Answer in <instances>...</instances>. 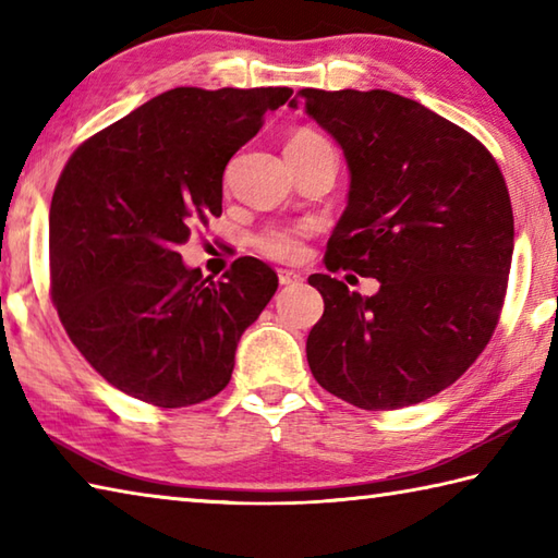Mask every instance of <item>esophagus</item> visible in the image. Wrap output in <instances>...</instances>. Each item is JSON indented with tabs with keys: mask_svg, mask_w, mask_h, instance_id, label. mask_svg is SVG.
I'll return each mask as SVG.
<instances>
[{
	"mask_svg": "<svg viewBox=\"0 0 558 558\" xmlns=\"http://www.w3.org/2000/svg\"><path fill=\"white\" fill-rule=\"evenodd\" d=\"M278 280H280V286H298V282L302 280V276H300L298 270L280 268V270H278Z\"/></svg>",
	"mask_w": 558,
	"mask_h": 558,
	"instance_id": "esophagus-1",
	"label": "esophagus"
}]
</instances>
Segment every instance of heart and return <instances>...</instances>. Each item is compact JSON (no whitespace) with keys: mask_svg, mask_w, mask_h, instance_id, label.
Wrapping results in <instances>:
<instances>
[{"mask_svg":"<svg viewBox=\"0 0 558 558\" xmlns=\"http://www.w3.org/2000/svg\"><path fill=\"white\" fill-rule=\"evenodd\" d=\"M324 137L314 133L310 128L294 130L288 140L286 149H304L312 147ZM314 232L312 222H292V225H268L251 236V244L258 251L260 256L282 260V264H290V260H300L304 256V248H307V239Z\"/></svg>","mask_w":558,"mask_h":558,"instance_id":"obj_1","label":"heart"}]
</instances>
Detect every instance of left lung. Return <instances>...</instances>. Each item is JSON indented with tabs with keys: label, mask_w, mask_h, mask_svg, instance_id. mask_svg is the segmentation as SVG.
Instances as JSON below:
<instances>
[{
	"label": "left lung",
	"mask_w": 558,
	"mask_h": 558,
	"mask_svg": "<svg viewBox=\"0 0 558 558\" xmlns=\"http://www.w3.org/2000/svg\"><path fill=\"white\" fill-rule=\"evenodd\" d=\"M298 101L351 169L324 264L379 280L363 298L310 276L324 298L312 375L365 411L430 399L482 355L504 310L515 236L504 173L474 135L399 94L302 89Z\"/></svg>",
	"instance_id": "obj_1"
}]
</instances>
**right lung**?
<instances>
[{
    "mask_svg": "<svg viewBox=\"0 0 558 558\" xmlns=\"http://www.w3.org/2000/svg\"><path fill=\"white\" fill-rule=\"evenodd\" d=\"M288 86H179L92 135L50 203V294L70 341L108 385L181 409L229 385L242 333L278 290L236 258L225 280L185 268L179 244L222 215V173Z\"/></svg>",
    "mask_w": 558,
    "mask_h": 558,
    "instance_id": "add662e5",
    "label": "right lung"
}]
</instances>
